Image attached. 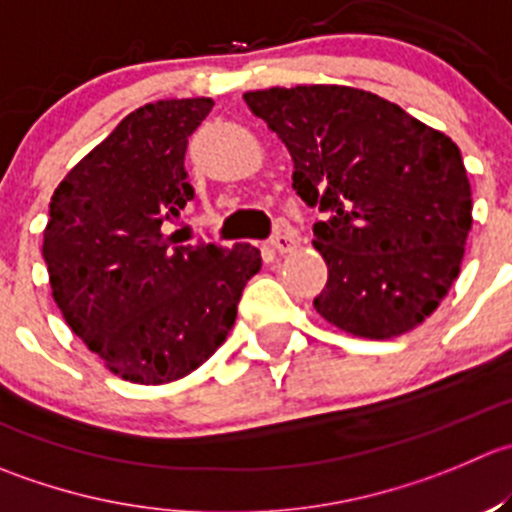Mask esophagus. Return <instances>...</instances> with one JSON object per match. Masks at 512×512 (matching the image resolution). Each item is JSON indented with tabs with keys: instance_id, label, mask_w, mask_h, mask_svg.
<instances>
[{
	"instance_id": "obj_1",
	"label": "esophagus",
	"mask_w": 512,
	"mask_h": 512,
	"mask_svg": "<svg viewBox=\"0 0 512 512\" xmlns=\"http://www.w3.org/2000/svg\"><path fill=\"white\" fill-rule=\"evenodd\" d=\"M297 242H300V240H297L295 232H292L290 227H282V230L277 232L275 237H272L270 245H272V250H277V252H280V255H287V252H295L297 250Z\"/></svg>"
}]
</instances>
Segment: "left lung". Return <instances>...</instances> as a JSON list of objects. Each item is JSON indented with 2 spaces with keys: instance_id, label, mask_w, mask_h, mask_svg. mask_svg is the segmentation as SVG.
<instances>
[{
  "instance_id": "1",
  "label": "left lung",
  "mask_w": 512,
  "mask_h": 512,
  "mask_svg": "<svg viewBox=\"0 0 512 512\" xmlns=\"http://www.w3.org/2000/svg\"><path fill=\"white\" fill-rule=\"evenodd\" d=\"M285 142L292 187L320 207L315 250L330 325L390 340L433 315L460 275L473 192L458 145L403 107L345 84L242 94Z\"/></svg>"
}]
</instances>
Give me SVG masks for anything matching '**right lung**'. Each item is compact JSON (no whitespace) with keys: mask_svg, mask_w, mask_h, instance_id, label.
<instances>
[{"mask_svg":"<svg viewBox=\"0 0 512 512\" xmlns=\"http://www.w3.org/2000/svg\"><path fill=\"white\" fill-rule=\"evenodd\" d=\"M210 97L160 99L130 112L64 175L49 202L42 255L52 297L109 372L167 385L227 340L260 250L177 245L165 222L192 200L187 137Z\"/></svg>","mask_w":512,"mask_h":512,"instance_id":"add662e5","label":"right lung"}]
</instances>
